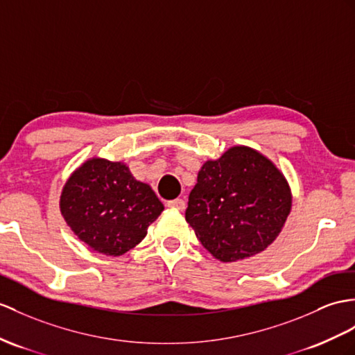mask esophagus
Instances as JSON below:
<instances>
[{
    "label": "esophagus",
    "mask_w": 355,
    "mask_h": 355,
    "mask_svg": "<svg viewBox=\"0 0 355 355\" xmlns=\"http://www.w3.org/2000/svg\"><path fill=\"white\" fill-rule=\"evenodd\" d=\"M168 207H173V209H178V211H184L185 209V202L182 198H175V200H170L167 202Z\"/></svg>",
    "instance_id": "1"
}]
</instances>
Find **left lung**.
<instances>
[{"instance_id":"left-lung-1","label":"left lung","mask_w":355,"mask_h":355,"mask_svg":"<svg viewBox=\"0 0 355 355\" xmlns=\"http://www.w3.org/2000/svg\"><path fill=\"white\" fill-rule=\"evenodd\" d=\"M291 205L282 171L257 150L235 146L203 164L188 197L185 220L215 259L236 262L272 244Z\"/></svg>"}]
</instances>
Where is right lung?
Listing matches in <instances>:
<instances>
[{
    "label": "right lung",
    "instance_id": "add662e5",
    "mask_svg": "<svg viewBox=\"0 0 355 355\" xmlns=\"http://www.w3.org/2000/svg\"><path fill=\"white\" fill-rule=\"evenodd\" d=\"M60 209L83 243L98 253L120 256L146 236L164 206L125 164L93 158L69 178Z\"/></svg>",
    "mask_w": 355,
    "mask_h": 355
}]
</instances>
